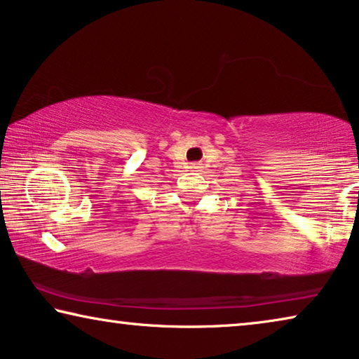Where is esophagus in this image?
<instances>
[{"label":"esophagus","mask_w":359,"mask_h":359,"mask_svg":"<svg viewBox=\"0 0 359 359\" xmlns=\"http://www.w3.org/2000/svg\"><path fill=\"white\" fill-rule=\"evenodd\" d=\"M190 168H191V169H198V168H200V165H196V164H194V165H190Z\"/></svg>","instance_id":"esophagus-1"}]
</instances>
